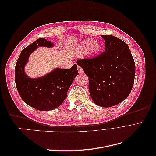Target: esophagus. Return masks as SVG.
<instances>
[{
  "label": "esophagus",
  "mask_w": 156,
  "mask_h": 156,
  "mask_svg": "<svg viewBox=\"0 0 156 156\" xmlns=\"http://www.w3.org/2000/svg\"><path fill=\"white\" fill-rule=\"evenodd\" d=\"M77 70H78V72L80 73V74H82L83 73V68L81 67V66H78L77 67Z\"/></svg>",
  "instance_id": "esophagus-1"
}]
</instances>
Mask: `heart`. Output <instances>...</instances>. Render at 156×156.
<instances>
[{
	"mask_svg": "<svg viewBox=\"0 0 156 156\" xmlns=\"http://www.w3.org/2000/svg\"><path fill=\"white\" fill-rule=\"evenodd\" d=\"M101 45L97 42H94L92 39H87L81 42L78 46V50L80 52L88 49V55L92 56L97 54L100 50Z\"/></svg>",
	"mask_w": 156,
	"mask_h": 156,
	"instance_id": "obj_1",
	"label": "heart"
}]
</instances>
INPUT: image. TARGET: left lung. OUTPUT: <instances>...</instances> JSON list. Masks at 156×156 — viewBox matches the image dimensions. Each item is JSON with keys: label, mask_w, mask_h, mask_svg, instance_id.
<instances>
[{"label": "left lung", "mask_w": 156, "mask_h": 156, "mask_svg": "<svg viewBox=\"0 0 156 156\" xmlns=\"http://www.w3.org/2000/svg\"><path fill=\"white\" fill-rule=\"evenodd\" d=\"M105 51L92 58L79 59L77 64L88 77V89L96 105L110 107L129 95L133 86L135 64L129 47L112 35H101Z\"/></svg>", "instance_id": "1"}]
</instances>
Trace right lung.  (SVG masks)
<instances>
[{
    "label": "right lung",
    "mask_w": 156,
    "mask_h": 156,
    "mask_svg": "<svg viewBox=\"0 0 156 156\" xmlns=\"http://www.w3.org/2000/svg\"><path fill=\"white\" fill-rule=\"evenodd\" d=\"M39 46L51 48V43L39 38L21 51L15 68V81L17 91L23 101L37 110H53L62 105L73 79L79 74L75 64L68 69L56 68L45 76L31 79L25 73L24 67L30 55Z\"/></svg>",
    "instance_id": "right-lung-1"
}]
</instances>
